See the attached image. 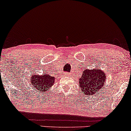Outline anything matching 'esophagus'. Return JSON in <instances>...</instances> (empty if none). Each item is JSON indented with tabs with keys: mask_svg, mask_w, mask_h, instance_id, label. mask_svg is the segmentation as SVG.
<instances>
[{
	"mask_svg": "<svg viewBox=\"0 0 131 131\" xmlns=\"http://www.w3.org/2000/svg\"><path fill=\"white\" fill-rule=\"evenodd\" d=\"M64 75L65 76H70V74L68 72H66V73H64Z\"/></svg>",
	"mask_w": 131,
	"mask_h": 131,
	"instance_id": "obj_1",
	"label": "esophagus"
}]
</instances>
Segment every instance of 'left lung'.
I'll return each mask as SVG.
<instances>
[{"label":"left lung","instance_id":"8db88e82","mask_svg":"<svg viewBox=\"0 0 131 131\" xmlns=\"http://www.w3.org/2000/svg\"><path fill=\"white\" fill-rule=\"evenodd\" d=\"M106 75L100 69H85L79 79V85L85 95L92 96L104 87Z\"/></svg>","mask_w":131,"mask_h":131}]
</instances>
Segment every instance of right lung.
<instances>
[{
	"label": "right lung",
	"mask_w": 131,
	"mask_h": 131,
	"mask_svg": "<svg viewBox=\"0 0 131 131\" xmlns=\"http://www.w3.org/2000/svg\"><path fill=\"white\" fill-rule=\"evenodd\" d=\"M30 85L35 89L38 90L39 91H45L48 90L55 83L54 77L49 75L46 72L42 75H34L30 78Z\"/></svg>",
	"instance_id": "right-lung-1"
}]
</instances>
